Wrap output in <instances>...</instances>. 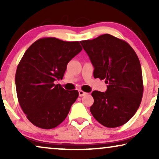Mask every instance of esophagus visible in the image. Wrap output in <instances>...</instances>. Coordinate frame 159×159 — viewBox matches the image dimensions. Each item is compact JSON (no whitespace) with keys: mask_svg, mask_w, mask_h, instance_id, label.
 Segmentation results:
<instances>
[{"mask_svg":"<svg viewBox=\"0 0 159 159\" xmlns=\"http://www.w3.org/2000/svg\"><path fill=\"white\" fill-rule=\"evenodd\" d=\"M87 94H88V93H85V92H84V91H82V90H79V95H80V97L84 96V95H87Z\"/></svg>","mask_w":159,"mask_h":159,"instance_id":"1","label":"esophagus"}]
</instances>
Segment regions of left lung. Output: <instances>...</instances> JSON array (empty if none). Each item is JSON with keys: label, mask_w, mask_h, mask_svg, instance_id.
<instances>
[{"label": "left lung", "mask_w": 159, "mask_h": 159, "mask_svg": "<svg viewBox=\"0 0 159 159\" xmlns=\"http://www.w3.org/2000/svg\"><path fill=\"white\" fill-rule=\"evenodd\" d=\"M80 43L94 66V77L105 80L108 84L106 92L92 93L91 114L106 127L125 125L138 111L143 98L142 69L138 56L126 41L109 34Z\"/></svg>", "instance_id": "8db88e82"}]
</instances>
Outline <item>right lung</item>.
<instances>
[{"label":"right lung","mask_w":159,"mask_h":159,"mask_svg":"<svg viewBox=\"0 0 159 159\" xmlns=\"http://www.w3.org/2000/svg\"><path fill=\"white\" fill-rule=\"evenodd\" d=\"M82 50L78 41L39 39L28 48L17 66L15 83L18 101L30 122L42 129L57 127L79 96L55 81L62 80L68 63Z\"/></svg>","instance_id":"right-lung-1"}]
</instances>
